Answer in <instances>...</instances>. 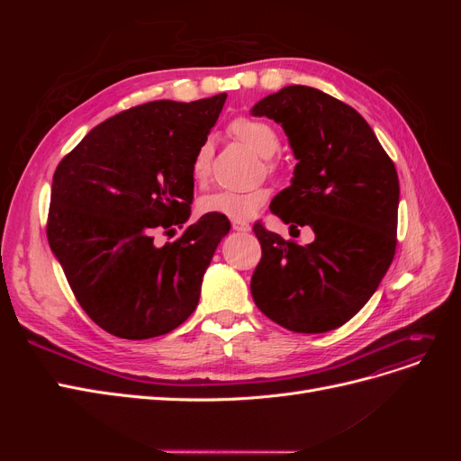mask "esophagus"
Returning <instances> with one entry per match:
<instances>
[{
  "instance_id": "obj_1",
  "label": "esophagus",
  "mask_w": 461,
  "mask_h": 461,
  "mask_svg": "<svg viewBox=\"0 0 461 461\" xmlns=\"http://www.w3.org/2000/svg\"><path fill=\"white\" fill-rule=\"evenodd\" d=\"M230 225H232V230H236V232H249V225H248L246 221L232 219V221H230Z\"/></svg>"
}]
</instances>
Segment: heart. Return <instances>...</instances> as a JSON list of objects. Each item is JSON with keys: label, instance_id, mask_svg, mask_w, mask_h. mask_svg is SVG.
<instances>
[{"label": "heart", "instance_id": "b5f03b06", "mask_svg": "<svg viewBox=\"0 0 461 461\" xmlns=\"http://www.w3.org/2000/svg\"><path fill=\"white\" fill-rule=\"evenodd\" d=\"M230 132L244 142L248 148H252L261 158H271L273 153L281 146L278 132L269 122L252 119V117H239L230 122ZM209 161H212V146L202 144L192 161V176L198 185H203L209 176ZM269 190L258 186L252 190H219L215 194L200 200V212L207 215H222L229 219H248L252 217L258 209L267 202Z\"/></svg>", "mask_w": 461, "mask_h": 461}]
</instances>
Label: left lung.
<instances>
[{
	"instance_id": "left-lung-1",
	"label": "left lung",
	"mask_w": 461,
	"mask_h": 461,
	"mask_svg": "<svg viewBox=\"0 0 461 461\" xmlns=\"http://www.w3.org/2000/svg\"><path fill=\"white\" fill-rule=\"evenodd\" d=\"M252 115L281 124L298 159L292 185L269 209L292 230L315 234L300 246L256 222L254 302L288 330L339 329L364 308L394 259L396 167L354 107L317 88L285 86L259 100Z\"/></svg>"
}]
</instances>
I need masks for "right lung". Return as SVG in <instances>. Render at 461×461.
Segmentation results:
<instances>
[{"label": "right lung", "mask_w": 461, "mask_h": 461, "mask_svg": "<svg viewBox=\"0 0 461 461\" xmlns=\"http://www.w3.org/2000/svg\"><path fill=\"white\" fill-rule=\"evenodd\" d=\"M227 94L198 102L159 100L121 111L94 127L58 165L48 242L80 308L127 340L171 332L196 310L202 278L230 230L190 217L192 161L219 119Z\"/></svg>", "instance_id": "1"}]
</instances>
